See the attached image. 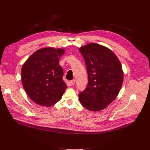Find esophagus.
Segmentation results:
<instances>
[{
    "mask_svg": "<svg viewBox=\"0 0 150 150\" xmlns=\"http://www.w3.org/2000/svg\"><path fill=\"white\" fill-rule=\"evenodd\" d=\"M71 84L72 85H74L75 84V79H72V81H71Z\"/></svg>",
    "mask_w": 150,
    "mask_h": 150,
    "instance_id": "34e87169",
    "label": "esophagus"
}]
</instances>
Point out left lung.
<instances>
[{
  "mask_svg": "<svg viewBox=\"0 0 150 150\" xmlns=\"http://www.w3.org/2000/svg\"><path fill=\"white\" fill-rule=\"evenodd\" d=\"M86 65L88 83L79 94L81 104L88 110H103L117 96L123 83L120 62L109 48L96 43L81 47Z\"/></svg>",
  "mask_w": 150,
  "mask_h": 150,
  "instance_id": "1",
  "label": "left lung"
}]
</instances>
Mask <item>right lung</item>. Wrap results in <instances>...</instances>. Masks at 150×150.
<instances>
[{
  "instance_id": "1",
  "label": "right lung",
  "mask_w": 150,
  "mask_h": 150,
  "mask_svg": "<svg viewBox=\"0 0 150 150\" xmlns=\"http://www.w3.org/2000/svg\"><path fill=\"white\" fill-rule=\"evenodd\" d=\"M64 53L63 49H40L24 63L21 69L23 86L35 103L50 107L58 102L65 93L67 85L59 65V59Z\"/></svg>"
}]
</instances>
